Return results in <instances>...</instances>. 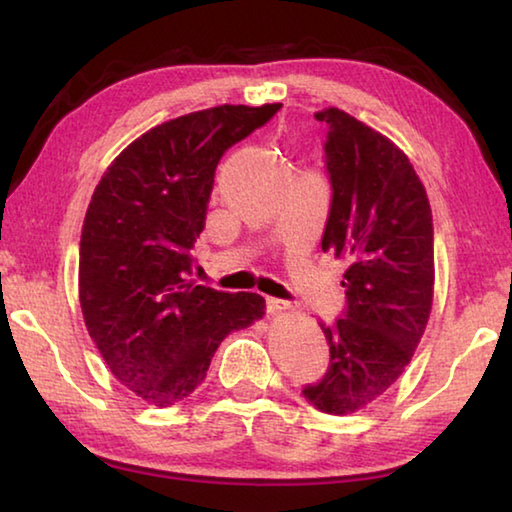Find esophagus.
<instances>
[{"label": "esophagus", "mask_w": 512, "mask_h": 512, "mask_svg": "<svg viewBox=\"0 0 512 512\" xmlns=\"http://www.w3.org/2000/svg\"><path fill=\"white\" fill-rule=\"evenodd\" d=\"M291 309L289 300H280V298H266V311L268 314H277V311H287Z\"/></svg>", "instance_id": "1"}]
</instances>
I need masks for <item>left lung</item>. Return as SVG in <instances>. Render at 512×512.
I'll list each match as a JSON object with an SVG mask.
<instances>
[{"mask_svg":"<svg viewBox=\"0 0 512 512\" xmlns=\"http://www.w3.org/2000/svg\"><path fill=\"white\" fill-rule=\"evenodd\" d=\"M327 124L332 203L320 246L350 259L348 307L320 325L329 368L302 395L318 411L348 415L375 402L409 366L433 300V221L424 185L400 146L339 108Z\"/></svg>","mask_w":512,"mask_h":512,"instance_id":"1","label":"left lung"}]
</instances>
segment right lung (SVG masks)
<instances>
[{"label": "right lung", "mask_w": 512, "mask_h": 512, "mask_svg": "<svg viewBox=\"0 0 512 512\" xmlns=\"http://www.w3.org/2000/svg\"><path fill=\"white\" fill-rule=\"evenodd\" d=\"M282 103L216 106L137 137L103 173L81 232L79 300L85 327L121 384L155 406L201 386L221 341L264 316L259 293L192 280L223 153Z\"/></svg>", "instance_id": "add662e5"}]
</instances>
